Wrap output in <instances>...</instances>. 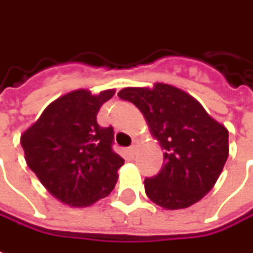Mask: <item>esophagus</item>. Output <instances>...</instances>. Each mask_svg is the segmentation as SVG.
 Returning a JSON list of instances; mask_svg holds the SVG:
<instances>
[{"instance_id": "esophagus-1", "label": "esophagus", "mask_w": 253, "mask_h": 253, "mask_svg": "<svg viewBox=\"0 0 253 253\" xmlns=\"http://www.w3.org/2000/svg\"><path fill=\"white\" fill-rule=\"evenodd\" d=\"M135 149H137V146H135V145H131V146L128 148V153H130L131 156H134V155H135Z\"/></svg>"}]
</instances>
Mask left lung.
Returning <instances> with one entry per match:
<instances>
[{
    "label": "left lung",
    "mask_w": 253,
    "mask_h": 253,
    "mask_svg": "<svg viewBox=\"0 0 253 253\" xmlns=\"http://www.w3.org/2000/svg\"><path fill=\"white\" fill-rule=\"evenodd\" d=\"M148 122L164 153L159 174L145 178V192L166 210L188 208L203 199L229 156V131L188 93L156 84L153 89L126 87L118 93Z\"/></svg>",
    "instance_id": "1"
}]
</instances>
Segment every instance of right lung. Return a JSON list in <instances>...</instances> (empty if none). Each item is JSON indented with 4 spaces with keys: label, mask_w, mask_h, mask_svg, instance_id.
I'll return each mask as SVG.
<instances>
[{
    "label": "right lung",
    "mask_w": 253,
    "mask_h": 253,
    "mask_svg": "<svg viewBox=\"0 0 253 253\" xmlns=\"http://www.w3.org/2000/svg\"><path fill=\"white\" fill-rule=\"evenodd\" d=\"M115 90L91 96L75 90L60 97L23 132L27 166L50 193L67 206L87 207L114 190L125 160L112 149L114 128L97 114Z\"/></svg>",
    "instance_id": "1"
}]
</instances>
